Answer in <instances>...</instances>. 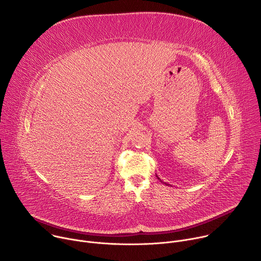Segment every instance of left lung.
<instances>
[{"label": "left lung", "instance_id": "left-lung-1", "mask_svg": "<svg viewBox=\"0 0 261 261\" xmlns=\"http://www.w3.org/2000/svg\"><path fill=\"white\" fill-rule=\"evenodd\" d=\"M156 176H157V178H158V179H159V180H161V179H160V177H159V176H158V175H157V174H156ZM161 181H162V180H161Z\"/></svg>", "mask_w": 261, "mask_h": 261}]
</instances>
